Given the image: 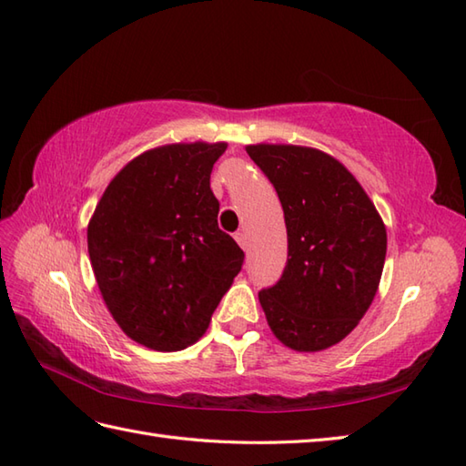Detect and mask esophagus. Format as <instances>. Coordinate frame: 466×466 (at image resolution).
Masks as SVG:
<instances>
[{"label": "esophagus", "instance_id": "obj_1", "mask_svg": "<svg viewBox=\"0 0 466 466\" xmlns=\"http://www.w3.org/2000/svg\"><path fill=\"white\" fill-rule=\"evenodd\" d=\"M235 239H237V243L241 245V249L243 251H249V239H247V233L245 231H239L235 235Z\"/></svg>", "mask_w": 466, "mask_h": 466}]
</instances>
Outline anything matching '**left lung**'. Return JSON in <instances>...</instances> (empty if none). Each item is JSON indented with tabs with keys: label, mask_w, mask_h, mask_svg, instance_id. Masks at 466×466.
I'll use <instances>...</instances> for the list:
<instances>
[{
	"label": "left lung",
	"mask_w": 466,
	"mask_h": 466,
	"mask_svg": "<svg viewBox=\"0 0 466 466\" xmlns=\"http://www.w3.org/2000/svg\"><path fill=\"white\" fill-rule=\"evenodd\" d=\"M283 205L287 265L259 303L273 335L299 353L337 345L377 295L387 229L343 163L313 147L247 146Z\"/></svg>",
	"instance_id": "left-lung-1"
}]
</instances>
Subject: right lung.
I'll use <instances>...</instances> for the list:
<instances>
[{
	"instance_id": "obj_1",
	"label": "right lung",
	"mask_w": 466,
	"mask_h": 466,
	"mask_svg": "<svg viewBox=\"0 0 466 466\" xmlns=\"http://www.w3.org/2000/svg\"><path fill=\"white\" fill-rule=\"evenodd\" d=\"M227 143H171L111 179L87 225V251L111 317L136 343L171 353L199 340L241 271L217 225L215 161Z\"/></svg>"
}]
</instances>
